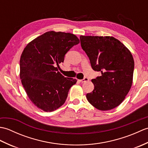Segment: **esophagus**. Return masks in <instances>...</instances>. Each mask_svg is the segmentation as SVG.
Instances as JSON below:
<instances>
[{
  "label": "esophagus",
  "mask_w": 148,
  "mask_h": 148,
  "mask_svg": "<svg viewBox=\"0 0 148 148\" xmlns=\"http://www.w3.org/2000/svg\"><path fill=\"white\" fill-rule=\"evenodd\" d=\"M89 81V79L88 77H84V79H80V80H79V81H80L81 83H84V82H86V81Z\"/></svg>",
  "instance_id": "obj_1"
}]
</instances>
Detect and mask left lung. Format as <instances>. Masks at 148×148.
<instances>
[{"label":"left lung","mask_w":148,"mask_h":148,"mask_svg":"<svg viewBox=\"0 0 148 148\" xmlns=\"http://www.w3.org/2000/svg\"><path fill=\"white\" fill-rule=\"evenodd\" d=\"M80 41L92 69L102 74L92 80L94 90L86 94L88 101L100 111L116 108L123 101L132 84V55L113 37L81 36Z\"/></svg>","instance_id":"1"}]
</instances>
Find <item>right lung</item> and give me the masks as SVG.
<instances>
[{
	"mask_svg": "<svg viewBox=\"0 0 148 148\" xmlns=\"http://www.w3.org/2000/svg\"><path fill=\"white\" fill-rule=\"evenodd\" d=\"M79 43L71 33L47 32L29 42L20 61V79L28 97L37 108L51 112L65 103L77 80L58 71L69 49Z\"/></svg>",
	"mask_w": 148,
	"mask_h": 148,
	"instance_id": "add662e5",
	"label": "right lung"
}]
</instances>
